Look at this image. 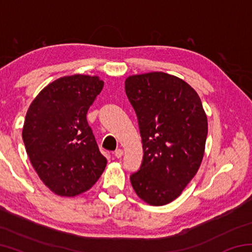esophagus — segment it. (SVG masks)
Listing matches in <instances>:
<instances>
[{"label": "esophagus", "mask_w": 252, "mask_h": 252, "mask_svg": "<svg viewBox=\"0 0 252 252\" xmlns=\"http://www.w3.org/2000/svg\"><path fill=\"white\" fill-rule=\"evenodd\" d=\"M122 156H123V150H122V149H118V150H116V152H114V157L118 158V159H120Z\"/></svg>", "instance_id": "obj_1"}]
</instances>
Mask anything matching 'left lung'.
<instances>
[{
  "instance_id": "1",
  "label": "left lung",
  "mask_w": 252,
  "mask_h": 252,
  "mask_svg": "<svg viewBox=\"0 0 252 252\" xmlns=\"http://www.w3.org/2000/svg\"><path fill=\"white\" fill-rule=\"evenodd\" d=\"M126 93L143 148L131 185L143 201L164 206L181 194L201 164L208 134L201 100L185 81L163 72L129 76Z\"/></svg>"
}]
</instances>
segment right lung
<instances>
[{"label":"right lung","mask_w":252,"mask_h":252,"mask_svg":"<svg viewBox=\"0 0 252 252\" xmlns=\"http://www.w3.org/2000/svg\"><path fill=\"white\" fill-rule=\"evenodd\" d=\"M103 84L97 76H63L46 85L25 116L22 138L30 161L44 185L62 197L88 191L105 169L87 120Z\"/></svg>","instance_id":"add662e5"}]
</instances>
